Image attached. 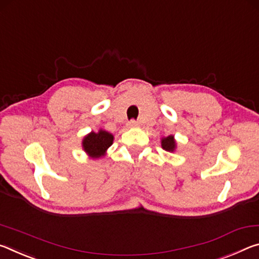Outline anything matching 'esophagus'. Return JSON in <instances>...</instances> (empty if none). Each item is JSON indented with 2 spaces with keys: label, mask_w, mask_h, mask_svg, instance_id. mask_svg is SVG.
Instances as JSON below:
<instances>
[{
  "label": "esophagus",
  "mask_w": 259,
  "mask_h": 259,
  "mask_svg": "<svg viewBox=\"0 0 259 259\" xmlns=\"http://www.w3.org/2000/svg\"><path fill=\"white\" fill-rule=\"evenodd\" d=\"M139 124H138V121H135L134 119H132V120H130V122H128V126L130 127H137Z\"/></svg>",
  "instance_id": "obj_1"
}]
</instances>
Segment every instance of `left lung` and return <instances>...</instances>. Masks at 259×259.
I'll return each instance as SVG.
<instances>
[{
  "instance_id": "obj_1",
  "label": "left lung",
  "mask_w": 259,
  "mask_h": 259,
  "mask_svg": "<svg viewBox=\"0 0 259 259\" xmlns=\"http://www.w3.org/2000/svg\"><path fill=\"white\" fill-rule=\"evenodd\" d=\"M162 148L164 150L169 151V152L175 151L177 148L175 137H173V135H168V137H166V138H163L162 139Z\"/></svg>"
}]
</instances>
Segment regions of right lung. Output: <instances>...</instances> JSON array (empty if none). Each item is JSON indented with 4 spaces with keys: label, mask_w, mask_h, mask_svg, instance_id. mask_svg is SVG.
Listing matches in <instances>:
<instances>
[{
    "label": "right lung",
    "mask_w": 259,
    "mask_h": 259,
    "mask_svg": "<svg viewBox=\"0 0 259 259\" xmlns=\"http://www.w3.org/2000/svg\"><path fill=\"white\" fill-rule=\"evenodd\" d=\"M113 135L107 131L100 130L99 132H91L82 140V148L93 158L104 156L108 148L112 145Z\"/></svg>",
    "instance_id": "obj_1"
}]
</instances>
